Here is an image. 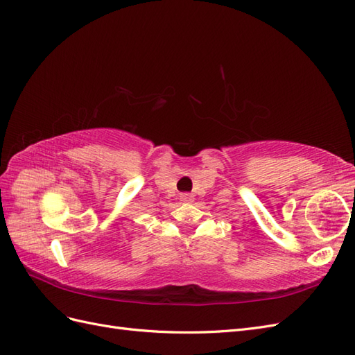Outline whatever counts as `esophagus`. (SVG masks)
Returning <instances> with one entry per match:
<instances>
[{
    "label": "esophagus",
    "instance_id": "34e87169",
    "mask_svg": "<svg viewBox=\"0 0 355 355\" xmlns=\"http://www.w3.org/2000/svg\"><path fill=\"white\" fill-rule=\"evenodd\" d=\"M192 200H194V196H191V194H182L180 196V201H184V202H191Z\"/></svg>",
    "mask_w": 355,
    "mask_h": 355
}]
</instances>
